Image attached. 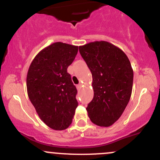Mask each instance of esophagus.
<instances>
[{"mask_svg": "<svg viewBox=\"0 0 160 160\" xmlns=\"http://www.w3.org/2000/svg\"><path fill=\"white\" fill-rule=\"evenodd\" d=\"M81 84H78V85H77V89H78V90H80V88H81Z\"/></svg>", "mask_w": 160, "mask_h": 160, "instance_id": "esophagus-1", "label": "esophagus"}]
</instances>
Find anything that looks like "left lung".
<instances>
[{"label": "left lung", "mask_w": 160, "mask_h": 160, "mask_svg": "<svg viewBox=\"0 0 160 160\" xmlns=\"http://www.w3.org/2000/svg\"><path fill=\"white\" fill-rule=\"evenodd\" d=\"M80 55L92 76L94 97L86 108L93 123L113 125L129 102L133 70L127 56L107 41H95L79 47Z\"/></svg>", "instance_id": "left-lung-1"}]
</instances>
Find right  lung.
<instances>
[{
  "mask_svg": "<svg viewBox=\"0 0 160 160\" xmlns=\"http://www.w3.org/2000/svg\"><path fill=\"white\" fill-rule=\"evenodd\" d=\"M78 47L56 42L42 49L28 71V98L41 120L49 128L64 130L72 122L78 93L68 68Z\"/></svg>",
  "mask_w": 160,
  "mask_h": 160,
  "instance_id": "obj_1",
  "label": "right lung"
}]
</instances>
